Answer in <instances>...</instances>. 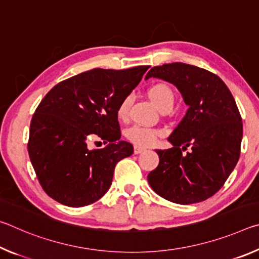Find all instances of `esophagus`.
<instances>
[{
  "label": "esophagus",
  "mask_w": 259,
  "mask_h": 259,
  "mask_svg": "<svg viewBox=\"0 0 259 259\" xmlns=\"http://www.w3.org/2000/svg\"><path fill=\"white\" fill-rule=\"evenodd\" d=\"M145 151H146V148L143 147V146L135 145V147H134V153H135V154H140V153H143V152H145Z\"/></svg>",
  "instance_id": "obj_1"
}]
</instances>
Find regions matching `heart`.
<instances>
[{
	"mask_svg": "<svg viewBox=\"0 0 259 259\" xmlns=\"http://www.w3.org/2000/svg\"><path fill=\"white\" fill-rule=\"evenodd\" d=\"M148 97L154 103L155 106L161 112L170 111L172 108L175 103V93L171 87L165 84V83H155L147 90ZM133 103L131 96H125L121 100L119 106H117V117L120 120L124 121L129 116V109ZM160 135V131L155 129L146 128V126L134 125L125 131V137L131 143L137 144L139 146H150L155 142L157 136Z\"/></svg>",
	"mask_w": 259,
	"mask_h": 259,
	"instance_id": "b5f03b06",
	"label": "heart"
}]
</instances>
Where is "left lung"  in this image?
I'll list each match as a JSON object with an SVG mask.
<instances>
[{"mask_svg": "<svg viewBox=\"0 0 259 259\" xmlns=\"http://www.w3.org/2000/svg\"><path fill=\"white\" fill-rule=\"evenodd\" d=\"M152 76L176 85L188 109L168 137L174 146L156 151L159 165L147 181L153 191L174 203L211 198L240 157L243 128L233 96L216 74L193 65L155 66L145 78Z\"/></svg>", "mask_w": 259, "mask_h": 259, "instance_id": "8db88e82", "label": "left lung"}]
</instances>
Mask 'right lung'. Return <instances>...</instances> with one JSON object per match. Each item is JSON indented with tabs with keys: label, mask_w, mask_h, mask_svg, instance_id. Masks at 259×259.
I'll return each instance as SVG.
<instances>
[{
	"label": "right lung",
	"mask_w": 259,
	"mask_h": 259,
	"mask_svg": "<svg viewBox=\"0 0 259 259\" xmlns=\"http://www.w3.org/2000/svg\"><path fill=\"white\" fill-rule=\"evenodd\" d=\"M148 68L91 69L59 82L41 100L30 121L27 148L50 198L84 207L108 191L116 163L134 153L130 143L120 140L117 106ZM90 139L108 146L89 150Z\"/></svg>",
	"instance_id": "add662e5"
}]
</instances>
